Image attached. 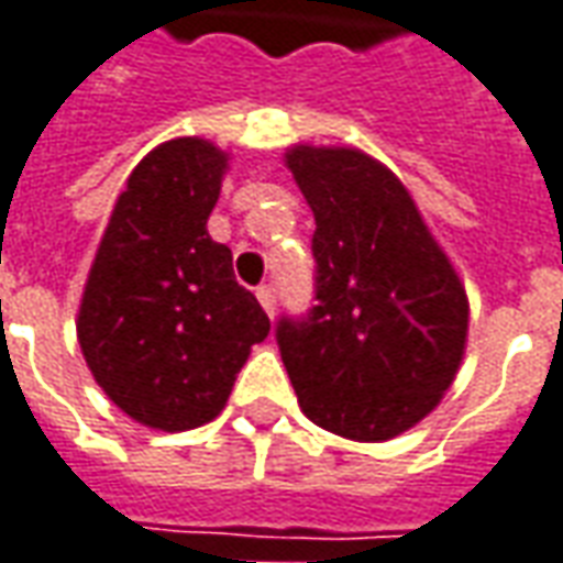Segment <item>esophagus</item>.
I'll list each match as a JSON object with an SVG mask.
<instances>
[{
  "label": "esophagus",
  "instance_id": "34e87169",
  "mask_svg": "<svg viewBox=\"0 0 563 563\" xmlns=\"http://www.w3.org/2000/svg\"><path fill=\"white\" fill-rule=\"evenodd\" d=\"M255 296H258V301H262L264 311H267V314H274V308H277V289H274L271 283H264V286L255 289Z\"/></svg>",
  "mask_w": 563,
  "mask_h": 563
}]
</instances>
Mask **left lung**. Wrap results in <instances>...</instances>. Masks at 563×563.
<instances>
[{"label":"left lung","instance_id":"1","mask_svg":"<svg viewBox=\"0 0 563 563\" xmlns=\"http://www.w3.org/2000/svg\"><path fill=\"white\" fill-rule=\"evenodd\" d=\"M314 211V299L280 318L301 411L355 442L411 430L452 386L467 342V292L396 174L358 148L286 152Z\"/></svg>","mask_w":563,"mask_h":563}]
</instances>
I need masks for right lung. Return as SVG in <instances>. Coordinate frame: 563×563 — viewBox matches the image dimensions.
<instances>
[{"label": "right lung", "mask_w": 563, "mask_h": 563, "mask_svg": "<svg viewBox=\"0 0 563 563\" xmlns=\"http://www.w3.org/2000/svg\"><path fill=\"white\" fill-rule=\"evenodd\" d=\"M227 152L199 136L152 148L118 196L89 267L77 340L106 396L152 430L180 433L221 415L255 342L258 299L208 236Z\"/></svg>", "instance_id": "obj_1"}]
</instances>
